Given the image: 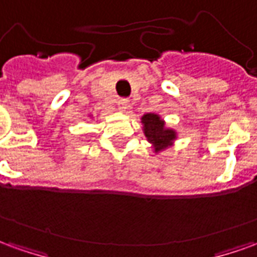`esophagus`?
Segmentation results:
<instances>
[{
    "label": "esophagus",
    "instance_id": "1",
    "mask_svg": "<svg viewBox=\"0 0 257 257\" xmlns=\"http://www.w3.org/2000/svg\"><path fill=\"white\" fill-rule=\"evenodd\" d=\"M118 108L121 110V111H126L129 108V101L126 99H119L118 100Z\"/></svg>",
    "mask_w": 257,
    "mask_h": 257
}]
</instances>
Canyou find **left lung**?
Returning a JSON list of instances; mask_svg holds the SVG:
<instances>
[{
  "instance_id": "8db88e82",
  "label": "left lung",
  "mask_w": 257,
  "mask_h": 257,
  "mask_svg": "<svg viewBox=\"0 0 257 257\" xmlns=\"http://www.w3.org/2000/svg\"><path fill=\"white\" fill-rule=\"evenodd\" d=\"M143 134L147 138V142L151 145L153 153L160 154L168 147H172L175 140L178 139V132L173 128L167 126V122L160 114L147 112L142 117Z\"/></svg>"
}]
</instances>
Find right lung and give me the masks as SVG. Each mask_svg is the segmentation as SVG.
Segmentation results:
<instances>
[{"instance_id":"1","label":"right lung","mask_w":257,"mask_h":257,"mask_svg":"<svg viewBox=\"0 0 257 257\" xmlns=\"http://www.w3.org/2000/svg\"><path fill=\"white\" fill-rule=\"evenodd\" d=\"M89 117H90V115H89Z\"/></svg>"}]
</instances>
